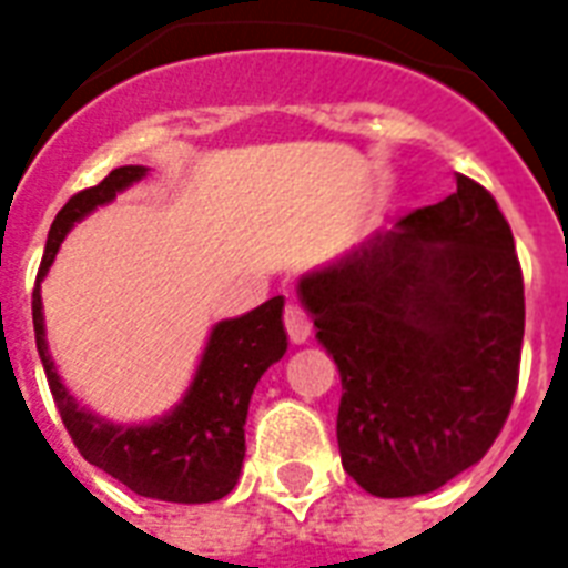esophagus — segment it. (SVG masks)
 Instances as JSON below:
<instances>
[{"label":"esophagus","mask_w":568,"mask_h":568,"mask_svg":"<svg viewBox=\"0 0 568 568\" xmlns=\"http://www.w3.org/2000/svg\"><path fill=\"white\" fill-rule=\"evenodd\" d=\"M285 333H288V339L294 342V345H301V342L310 339V333H313V322H310V315L303 313V306H297V303H288L285 306Z\"/></svg>","instance_id":"esophagus-1"}]
</instances>
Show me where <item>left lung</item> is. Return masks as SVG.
<instances>
[{"label":"left lung","instance_id":"1","mask_svg":"<svg viewBox=\"0 0 568 568\" xmlns=\"http://www.w3.org/2000/svg\"><path fill=\"white\" fill-rule=\"evenodd\" d=\"M339 369L342 467L375 497L428 495L500 435L525 339V280L495 196L467 175L301 276Z\"/></svg>","mask_w":568,"mask_h":568}]
</instances>
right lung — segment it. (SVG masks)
Masks as SVG:
<instances>
[{
    "label": "right lung",
    "mask_w": 568,
    "mask_h": 568,
    "mask_svg": "<svg viewBox=\"0 0 568 568\" xmlns=\"http://www.w3.org/2000/svg\"><path fill=\"white\" fill-rule=\"evenodd\" d=\"M145 166H119L89 190L64 202L55 214L41 271L32 292L34 342L41 354L50 393L68 435L89 465L119 479L121 486L151 500L169 504H211L237 486L244 465V423L255 384L288 348L283 327V297H271L253 313L220 322L207 336L193 384L166 417L142 426H115L77 405L64 389L55 363L47 352L41 313V280L53 265L59 244L73 223L106 205L115 193L145 175Z\"/></svg>",
    "instance_id": "obj_1"
}]
</instances>
